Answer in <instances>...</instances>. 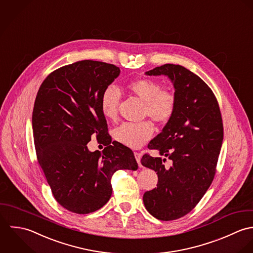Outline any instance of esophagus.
<instances>
[{"instance_id": "esophagus-1", "label": "esophagus", "mask_w": 253, "mask_h": 253, "mask_svg": "<svg viewBox=\"0 0 253 253\" xmlns=\"http://www.w3.org/2000/svg\"><path fill=\"white\" fill-rule=\"evenodd\" d=\"M134 154H135V158H136V160H137L139 166L141 167V166H142V164H141V157H142V154L137 152H134Z\"/></svg>"}]
</instances>
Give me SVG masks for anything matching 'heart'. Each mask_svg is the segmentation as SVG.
<instances>
[{
	"mask_svg": "<svg viewBox=\"0 0 253 253\" xmlns=\"http://www.w3.org/2000/svg\"><path fill=\"white\" fill-rule=\"evenodd\" d=\"M128 91L145 102L144 113L156 123L168 122L176 108L175 96L167 91H162V87L151 79H138L128 84ZM120 93L113 86L106 87L101 96V113L109 120L117 116L120 103ZM153 129L150 122L141 123H123L116 127L113 132V138L123 146L131 149L142 147L151 137Z\"/></svg>",
	"mask_w": 253,
	"mask_h": 253,
	"instance_id": "b5f03b06",
	"label": "heart"
}]
</instances>
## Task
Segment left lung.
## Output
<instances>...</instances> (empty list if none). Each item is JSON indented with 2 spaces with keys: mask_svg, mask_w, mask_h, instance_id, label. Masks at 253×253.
I'll return each mask as SVG.
<instances>
[{
  "mask_svg": "<svg viewBox=\"0 0 253 253\" xmlns=\"http://www.w3.org/2000/svg\"><path fill=\"white\" fill-rule=\"evenodd\" d=\"M164 75L174 87L176 108L161 133L149 144L166 158L145 154L141 162L156 172L157 187L143 197L147 210L158 220L170 221L188 214L210 187L223 142V123L217 100L206 83L178 64H164L146 72Z\"/></svg>",
  "mask_w": 253,
  "mask_h": 253,
  "instance_id": "8db88e82",
  "label": "left lung"
}]
</instances>
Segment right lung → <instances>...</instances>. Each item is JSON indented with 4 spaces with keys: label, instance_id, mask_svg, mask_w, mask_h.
<instances>
[{
    "label": "right lung",
    "instance_id": "1",
    "mask_svg": "<svg viewBox=\"0 0 253 253\" xmlns=\"http://www.w3.org/2000/svg\"><path fill=\"white\" fill-rule=\"evenodd\" d=\"M119 74L113 64L81 60L51 72L37 93L32 128L38 161L53 198L71 212L100 209L111 197L113 173L138 169L133 152L111 141L101 113V94ZM93 134L107 146L102 153L88 151Z\"/></svg>",
    "mask_w": 253,
    "mask_h": 253
}]
</instances>
